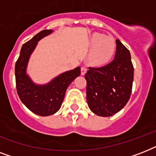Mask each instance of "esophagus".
I'll return each mask as SVG.
<instances>
[{"label": "esophagus", "instance_id": "obj_1", "mask_svg": "<svg viewBox=\"0 0 156 156\" xmlns=\"http://www.w3.org/2000/svg\"><path fill=\"white\" fill-rule=\"evenodd\" d=\"M87 68L86 66H82V68H81V73H82V75H84L87 73Z\"/></svg>", "mask_w": 156, "mask_h": 156}]
</instances>
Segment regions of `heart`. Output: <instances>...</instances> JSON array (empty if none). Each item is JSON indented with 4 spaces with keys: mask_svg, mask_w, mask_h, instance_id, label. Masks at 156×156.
Here are the masks:
<instances>
[{
    "mask_svg": "<svg viewBox=\"0 0 156 156\" xmlns=\"http://www.w3.org/2000/svg\"><path fill=\"white\" fill-rule=\"evenodd\" d=\"M92 51L90 60L97 65L106 63L113 56L116 50V42L112 36L95 33L90 38Z\"/></svg>",
    "mask_w": 156,
    "mask_h": 156,
    "instance_id": "1",
    "label": "heart"
}]
</instances>
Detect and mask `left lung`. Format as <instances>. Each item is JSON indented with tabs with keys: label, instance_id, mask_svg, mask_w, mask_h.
<instances>
[{
	"label": "left lung",
	"instance_id": "left-lung-1",
	"mask_svg": "<svg viewBox=\"0 0 156 156\" xmlns=\"http://www.w3.org/2000/svg\"><path fill=\"white\" fill-rule=\"evenodd\" d=\"M115 58L101 67H89L87 80V100L90 109L100 116L118 112L129 100L133 81V66L129 51L116 40Z\"/></svg>",
	"mask_w": 156,
	"mask_h": 156
}]
</instances>
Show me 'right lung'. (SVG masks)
Masks as SVG:
<instances>
[{"label":"right lung","mask_w":156,"mask_h":156,"mask_svg":"<svg viewBox=\"0 0 156 156\" xmlns=\"http://www.w3.org/2000/svg\"><path fill=\"white\" fill-rule=\"evenodd\" d=\"M52 32V30H41L25 43L15 64L16 88L21 101L32 112L42 116H50L58 111L68 87L81 73V68L77 67L61 73L45 85H36L27 74L28 61L38 41Z\"/></svg>","instance_id":"1"}]
</instances>
